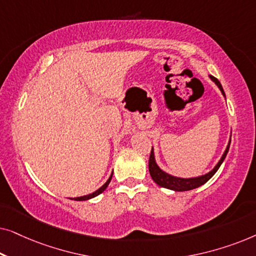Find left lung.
<instances>
[{"instance_id": "obj_1", "label": "left lung", "mask_w": 256, "mask_h": 256, "mask_svg": "<svg viewBox=\"0 0 256 256\" xmlns=\"http://www.w3.org/2000/svg\"><path fill=\"white\" fill-rule=\"evenodd\" d=\"M210 79L212 80L213 82L218 86V88L220 90V92L224 96H225V92H224L222 86L220 82L216 78H214L213 76H208ZM226 99V96H225ZM230 138L228 141V144H227L225 152H224L222 158L219 160V162L216 164V166L213 168L211 171H208V174H202V176L198 177H191V178H182V177H177V176H172V174L163 171L158 166V164L156 163V158H155V152H154V148L152 149V154H150V158H149V172L150 176H152V180L155 182L157 185L160 186L169 188V190H174V191H188V190H194L196 188H199L200 185L205 184L208 180H211L218 169L222 166L224 160L226 158L227 152H228L230 149Z\"/></svg>"}]
</instances>
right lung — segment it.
Instances as JSON below:
<instances>
[{
    "label": "right lung",
    "instance_id": "add662e5",
    "mask_svg": "<svg viewBox=\"0 0 256 256\" xmlns=\"http://www.w3.org/2000/svg\"><path fill=\"white\" fill-rule=\"evenodd\" d=\"M112 177H113V172H112V174L110 176V178H108V180H107L106 183H104L101 188H98L96 191H94V192H92V194H90L82 196V197H76V198H74V200H78V202H80V200H87V199L94 198V197H96V196H99L100 194H102V192L107 188L108 185H110V180H112ZM70 199H73V198H70Z\"/></svg>",
    "mask_w": 256,
    "mask_h": 256
}]
</instances>
